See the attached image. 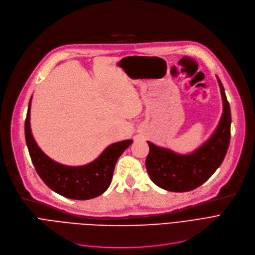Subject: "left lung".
Returning <instances> with one entry per match:
<instances>
[{
	"label": "left lung",
	"mask_w": 255,
	"mask_h": 255,
	"mask_svg": "<svg viewBox=\"0 0 255 255\" xmlns=\"http://www.w3.org/2000/svg\"><path fill=\"white\" fill-rule=\"evenodd\" d=\"M219 83L223 101V113L219 125L200 147L188 154L176 153L147 141L149 152L145 161L153 183L170 192H188L205 183L223 162L230 140L232 114L225 91Z\"/></svg>",
	"instance_id": "left-lung-1"
}]
</instances>
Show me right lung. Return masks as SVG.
<instances>
[{
	"instance_id": "1",
	"label": "right lung",
	"mask_w": 255,
	"mask_h": 255,
	"mask_svg": "<svg viewBox=\"0 0 255 255\" xmlns=\"http://www.w3.org/2000/svg\"><path fill=\"white\" fill-rule=\"evenodd\" d=\"M30 99L25 123V136L31 160L44 184L59 195L70 199L87 200L98 197L109 188L118 157L132 143L124 140L113 143L93 162L84 166H66L48 157L37 145L30 126Z\"/></svg>"
}]
</instances>
